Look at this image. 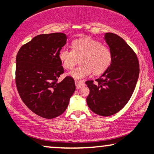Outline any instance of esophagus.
<instances>
[{"label": "esophagus", "mask_w": 154, "mask_h": 154, "mask_svg": "<svg viewBox=\"0 0 154 154\" xmlns=\"http://www.w3.org/2000/svg\"><path fill=\"white\" fill-rule=\"evenodd\" d=\"M84 82H82V81H79V80H75V85H76V88L77 89H79L82 88V86H84Z\"/></svg>", "instance_id": "1"}]
</instances>
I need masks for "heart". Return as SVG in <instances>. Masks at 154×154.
<instances>
[{
  "mask_svg": "<svg viewBox=\"0 0 154 154\" xmlns=\"http://www.w3.org/2000/svg\"><path fill=\"white\" fill-rule=\"evenodd\" d=\"M72 50L63 48L59 51V58L64 68L71 69L80 59L82 65L70 72L69 75L75 79H82L93 72L101 75L107 70L112 61L110 48L99 41L90 38L76 39L72 42Z\"/></svg>",
  "mask_w": 154,
  "mask_h": 154,
  "instance_id": "heart-1",
  "label": "heart"
}]
</instances>
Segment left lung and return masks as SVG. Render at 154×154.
<instances>
[{"instance_id": "1", "label": "left lung", "mask_w": 154, "mask_h": 154, "mask_svg": "<svg viewBox=\"0 0 154 154\" xmlns=\"http://www.w3.org/2000/svg\"><path fill=\"white\" fill-rule=\"evenodd\" d=\"M105 42L112 54L110 67L101 77L87 81L90 89L87 103L92 112L110 116L119 112L132 96L139 75V62L134 51L121 37L105 34Z\"/></svg>"}]
</instances>
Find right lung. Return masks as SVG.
Here are the masks:
<instances>
[{
    "instance_id": "add662e5",
    "label": "right lung",
    "mask_w": 154,
    "mask_h": 154,
    "mask_svg": "<svg viewBox=\"0 0 154 154\" xmlns=\"http://www.w3.org/2000/svg\"><path fill=\"white\" fill-rule=\"evenodd\" d=\"M66 42L63 33L40 34L22 46L16 56V85L20 97L44 118L62 115L75 90L71 77L57 82L64 73L59 53Z\"/></svg>"
}]
</instances>
